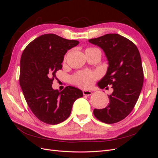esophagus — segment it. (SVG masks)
I'll return each mask as SVG.
<instances>
[{
  "label": "esophagus",
  "instance_id": "1",
  "mask_svg": "<svg viewBox=\"0 0 158 158\" xmlns=\"http://www.w3.org/2000/svg\"><path fill=\"white\" fill-rule=\"evenodd\" d=\"M83 94L84 95H90L92 94V92H91V91H89V90L84 89L83 90Z\"/></svg>",
  "mask_w": 158,
  "mask_h": 158
}]
</instances>
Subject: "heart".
<instances>
[{
    "label": "heart",
    "instance_id": "obj_1",
    "mask_svg": "<svg viewBox=\"0 0 158 158\" xmlns=\"http://www.w3.org/2000/svg\"><path fill=\"white\" fill-rule=\"evenodd\" d=\"M96 48H88L85 49V52L91 51H98ZM99 51V50H98ZM98 74L90 71H82L75 74L73 78V82L84 88H88L92 86L95 80L98 78Z\"/></svg>",
    "mask_w": 158,
    "mask_h": 158
}]
</instances>
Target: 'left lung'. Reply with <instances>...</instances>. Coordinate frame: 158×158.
<instances>
[{
    "mask_svg": "<svg viewBox=\"0 0 158 158\" xmlns=\"http://www.w3.org/2000/svg\"><path fill=\"white\" fill-rule=\"evenodd\" d=\"M88 41L102 49L108 60L106 74L98 82V87L108 89L107 85H111L113 89L108 95V106L94 109V116L107 124L121 121L135 107L144 82L139 51L131 41L117 33H108Z\"/></svg>",
    "mask_w": 158,
    "mask_h": 158,
    "instance_id": "1",
    "label": "left lung"
}]
</instances>
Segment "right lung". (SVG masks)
Masks as SVG:
<instances>
[{"label": "right lung", "instance_id": "add662e5", "mask_svg": "<svg viewBox=\"0 0 158 158\" xmlns=\"http://www.w3.org/2000/svg\"><path fill=\"white\" fill-rule=\"evenodd\" d=\"M78 44L49 33L37 37L22 52L20 85L28 106L42 122L49 125L63 122L70 116L74 102L83 96L82 90L73 86L61 92L52 88L64 55Z\"/></svg>", "mask_w": 158, "mask_h": 158}]
</instances>
